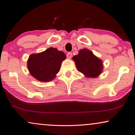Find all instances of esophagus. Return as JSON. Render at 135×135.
Here are the masks:
<instances>
[{"mask_svg":"<svg viewBox=\"0 0 135 135\" xmlns=\"http://www.w3.org/2000/svg\"><path fill=\"white\" fill-rule=\"evenodd\" d=\"M67 57L68 58V59H71V57H72V53H71V52H69V53H68V54H67Z\"/></svg>","mask_w":135,"mask_h":135,"instance_id":"esophagus-1","label":"esophagus"}]
</instances>
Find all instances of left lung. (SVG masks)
Segmentation results:
<instances>
[{
	"instance_id": "1",
	"label": "left lung",
	"mask_w": 135,
	"mask_h": 135,
	"mask_svg": "<svg viewBox=\"0 0 135 135\" xmlns=\"http://www.w3.org/2000/svg\"><path fill=\"white\" fill-rule=\"evenodd\" d=\"M72 59L75 62L78 70L86 78H95L102 72V60L88 49L80 50L78 54L74 56Z\"/></svg>"
}]
</instances>
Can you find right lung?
I'll return each mask as SVG.
<instances>
[{
    "instance_id": "add662e5",
    "label": "right lung",
    "mask_w": 135,
    "mask_h": 135,
    "mask_svg": "<svg viewBox=\"0 0 135 135\" xmlns=\"http://www.w3.org/2000/svg\"><path fill=\"white\" fill-rule=\"evenodd\" d=\"M66 57L62 51L49 47L44 52L29 56L27 62L28 70L33 77L40 82H50L56 78Z\"/></svg>"
}]
</instances>
